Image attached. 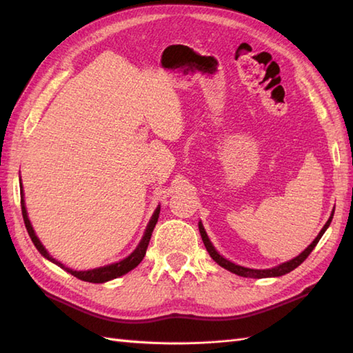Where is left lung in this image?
Here are the masks:
<instances>
[{"instance_id":"left-lung-1","label":"left lung","mask_w":353,"mask_h":353,"mask_svg":"<svg viewBox=\"0 0 353 353\" xmlns=\"http://www.w3.org/2000/svg\"><path fill=\"white\" fill-rule=\"evenodd\" d=\"M332 219H334V211H332L331 216H329V220L326 221V224L323 226V229H321V230L319 232V235L316 236V239H314V241H312L308 247H306V249H305L301 254H299V256L292 258V259H290V261H287V262H283V264L277 265V267H273V268H265V270H254V268L241 267V265H236V264H234V262L228 261L226 258H223L221 254L215 250V247L212 245L211 239L208 238V234H206V230H205V228H203V224H201V221H199V230H200V235H201V239H203V244H205V247H206L208 253L211 254V258L216 262V264L221 265L223 268L229 270V272H232V273L238 274V276H243V277H253V279H262V277H277V276H283V274H287V273L292 272V270H294V268H297L299 265H301L302 262H303L306 258L310 256V253L314 250V247L317 245V243L320 241V238L323 236V234L326 232V229L329 228V224H331Z\"/></svg>"}]
</instances>
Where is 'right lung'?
<instances>
[{
    "label": "right lung",
    "mask_w": 353,
    "mask_h": 353,
    "mask_svg": "<svg viewBox=\"0 0 353 353\" xmlns=\"http://www.w3.org/2000/svg\"><path fill=\"white\" fill-rule=\"evenodd\" d=\"M21 209H22V219H24L28 235H30V238H32L34 247L37 250H39L42 256L47 258L51 262H54L56 265L66 270V272L71 273L72 276H76L77 279L85 281V282H92V283H103V282H108V281H112V279H117V277L129 273L130 270H133L142 259H144L147 247H148V243H150V238H152L153 229L156 226L157 219H159V212H161V206H157L154 214L152 215V220H150L148 224H147V229L144 232V236H142V239H141V243L138 244L137 249H134L129 254V256L124 258L123 261H119V262H114V264L99 267V268H92V270H86V272H77V270H71L68 267H65L63 264H61V262L56 261L52 256H50V253L45 250V247L39 241V238L36 236L32 223H30L28 215H27V209H26V203H24V192H22V183H21Z\"/></svg>",
    "instance_id": "add662e5"
}]
</instances>
